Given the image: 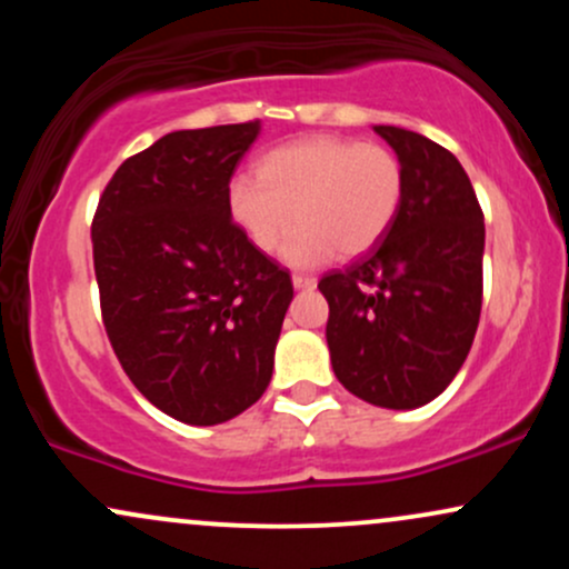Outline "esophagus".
<instances>
[{"instance_id": "esophagus-1", "label": "esophagus", "mask_w": 569, "mask_h": 569, "mask_svg": "<svg viewBox=\"0 0 569 569\" xmlns=\"http://www.w3.org/2000/svg\"><path fill=\"white\" fill-rule=\"evenodd\" d=\"M293 280V289H302V291H310V289H316V278L312 276H293L291 278Z\"/></svg>"}]
</instances>
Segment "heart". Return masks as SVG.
Segmentation results:
<instances>
[{
	"instance_id": "b5f03b06",
	"label": "heart",
	"mask_w": 569,
	"mask_h": 569,
	"mask_svg": "<svg viewBox=\"0 0 569 569\" xmlns=\"http://www.w3.org/2000/svg\"><path fill=\"white\" fill-rule=\"evenodd\" d=\"M407 173L393 149L345 136H307L280 143L259 160V176H234L230 217L262 253L283 246L293 267L361 257L401 213Z\"/></svg>"
}]
</instances>
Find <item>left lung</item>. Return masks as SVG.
I'll use <instances>...</instances> for the list:
<instances>
[{
  "mask_svg": "<svg viewBox=\"0 0 569 569\" xmlns=\"http://www.w3.org/2000/svg\"><path fill=\"white\" fill-rule=\"evenodd\" d=\"M407 173L390 232L318 289L329 302L331 367L352 396L415 409L443 393L481 316L485 213L468 173L441 143L375 126Z\"/></svg>",
  "mask_w": 569,
  "mask_h": 569,
  "instance_id": "8db88e82",
  "label": "left lung"
}]
</instances>
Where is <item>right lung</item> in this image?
Returning <instances> with one entry per match:
<instances>
[{"instance_id":"1","label":"right lung","mask_w":569,"mask_h":569,"mask_svg":"<svg viewBox=\"0 0 569 569\" xmlns=\"http://www.w3.org/2000/svg\"><path fill=\"white\" fill-rule=\"evenodd\" d=\"M257 136L259 120L162 136L117 168L90 227L117 361L187 426H219L262 398L293 299L289 270L227 206Z\"/></svg>"}]
</instances>
